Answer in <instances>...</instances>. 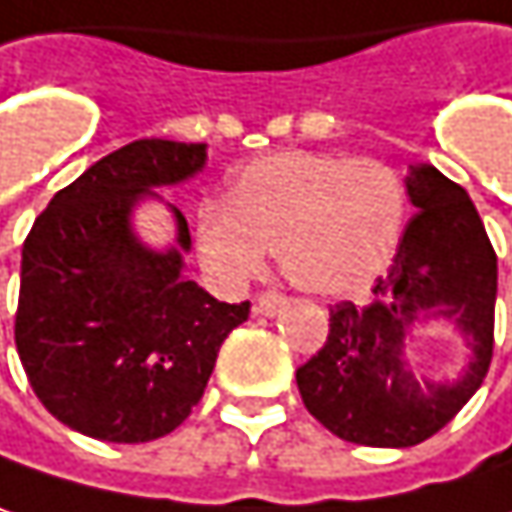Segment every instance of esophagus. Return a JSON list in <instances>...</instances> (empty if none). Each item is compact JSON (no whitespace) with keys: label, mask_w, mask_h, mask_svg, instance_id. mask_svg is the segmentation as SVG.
Returning <instances> with one entry per match:
<instances>
[{"label":"esophagus","mask_w":512,"mask_h":512,"mask_svg":"<svg viewBox=\"0 0 512 512\" xmlns=\"http://www.w3.org/2000/svg\"><path fill=\"white\" fill-rule=\"evenodd\" d=\"M284 307V296H278V293H260L255 299V316H266V319H272V316H278V310Z\"/></svg>","instance_id":"1"}]
</instances>
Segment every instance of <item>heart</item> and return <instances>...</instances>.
Returning <instances> with one entry per match:
<instances>
[{"mask_svg": "<svg viewBox=\"0 0 512 512\" xmlns=\"http://www.w3.org/2000/svg\"><path fill=\"white\" fill-rule=\"evenodd\" d=\"M401 222L404 187L393 166L290 149L234 172L222 205L199 213L196 252L219 287H240L272 246L293 287L331 299L387 269Z\"/></svg>", "mask_w": 512, "mask_h": 512, "instance_id": "obj_1", "label": "heart"}]
</instances>
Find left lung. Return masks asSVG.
I'll return each mask as SVG.
<instances>
[{
	"label": "left lung",
	"instance_id": "obj_1",
	"mask_svg": "<svg viewBox=\"0 0 512 512\" xmlns=\"http://www.w3.org/2000/svg\"><path fill=\"white\" fill-rule=\"evenodd\" d=\"M416 216L366 304L331 307L325 346L296 372L304 407L340 440L375 448L419 445L478 393L492 360L498 263L469 193L437 166L404 178ZM425 318H445L473 357L457 382L416 379L406 351Z\"/></svg>",
	"mask_w": 512,
	"mask_h": 512
}]
</instances>
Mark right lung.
<instances>
[{"label": "right lung", "instance_id": "add662e5", "mask_svg": "<svg viewBox=\"0 0 512 512\" xmlns=\"http://www.w3.org/2000/svg\"><path fill=\"white\" fill-rule=\"evenodd\" d=\"M208 161L205 143L134 140L58 190L23 243L14 340L43 407L105 442H149L199 404L225 337L249 302H216L184 275L190 228L149 249L134 208Z\"/></svg>", "mask_w": 512, "mask_h": 512}]
</instances>
